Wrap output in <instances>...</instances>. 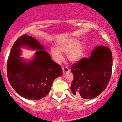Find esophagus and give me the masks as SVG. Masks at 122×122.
Segmentation results:
<instances>
[{
	"mask_svg": "<svg viewBox=\"0 0 122 122\" xmlns=\"http://www.w3.org/2000/svg\"><path fill=\"white\" fill-rule=\"evenodd\" d=\"M69 71H70V69H69V68H68L67 66H66V67H63V68H62L63 74L69 72Z\"/></svg>",
	"mask_w": 122,
	"mask_h": 122,
	"instance_id": "34e87169",
	"label": "esophagus"
}]
</instances>
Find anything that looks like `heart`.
<instances>
[{
	"label": "heart",
	"instance_id": "1",
	"mask_svg": "<svg viewBox=\"0 0 122 122\" xmlns=\"http://www.w3.org/2000/svg\"><path fill=\"white\" fill-rule=\"evenodd\" d=\"M84 45L79 42L77 38H70L63 40L57 45V48L52 47L50 53L57 62L62 59L61 53L67 54V58L71 62H77L81 58L84 54Z\"/></svg>",
	"mask_w": 122,
	"mask_h": 122
}]
</instances>
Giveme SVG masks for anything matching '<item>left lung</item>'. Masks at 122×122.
<instances>
[{
    "instance_id": "obj_1",
    "label": "left lung",
    "mask_w": 122,
    "mask_h": 122,
    "mask_svg": "<svg viewBox=\"0 0 122 122\" xmlns=\"http://www.w3.org/2000/svg\"><path fill=\"white\" fill-rule=\"evenodd\" d=\"M112 56L110 48L97 46L89 58H82L71 66L74 79L71 86L73 94L92 99L102 93L111 76Z\"/></svg>"
}]
</instances>
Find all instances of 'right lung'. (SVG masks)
<instances>
[{"label": "right lung", "mask_w": 122, "mask_h": 122, "mask_svg": "<svg viewBox=\"0 0 122 122\" xmlns=\"http://www.w3.org/2000/svg\"><path fill=\"white\" fill-rule=\"evenodd\" d=\"M37 50L33 60L20 57L21 47ZM7 77L12 88L22 97L39 100L45 97L53 81L62 76L61 67L51 59L50 54L37 39L22 35L12 46L7 60Z\"/></svg>", "instance_id": "right-lung-1"}]
</instances>
